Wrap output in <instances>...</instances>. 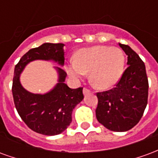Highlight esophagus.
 <instances>
[{
	"instance_id": "obj_1",
	"label": "esophagus",
	"mask_w": 158,
	"mask_h": 158,
	"mask_svg": "<svg viewBox=\"0 0 158 158\" xmlns=\"http://www.w3.org/2000/svg\"><path fill=\"white\" fill-rule=\"evenodd\" d=\"M83 93H84V95L86 96V95H89V93H90V90L89 89H87V88H84L83 89Z\"/></svg>"
}]
</instances>
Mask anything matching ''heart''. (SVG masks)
Segmentation results:
<instances>
[{
  "instance_id": "1",
  "label": "heart",
  "mask_w": 158,
  "mask_h": 158,
  "mask_svg": "<svg viewBox=\"0 0 158 158\" xmlns=\"http://www.w3.org/2000/svg\"><path fill=\"white\" fill-rule=\"evenodd\" d=\"M125 56L121 49L94 46L79 50L68 69L69 75L80 79L89 72V82L100 89L112 88L121 79Z\"/></svg>"
}]
</instances>
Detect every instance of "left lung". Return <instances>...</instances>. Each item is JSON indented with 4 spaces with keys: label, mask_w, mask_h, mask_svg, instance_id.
Wrapping results in <instances>:
<instances>
[{
    "label": "left lung",
    "mask_w": 158,
    "mask_h": 158,
    "mask_svg": "<svg viewBox=\"0 0 158 158\" xmlns=\"http://www.w3.org/2000/svg\"><path fill=\"white\" fill-rule=\"evenodd\" d=\"M128 56V68L116 86L98 92L96 118L112 131L124 132L135 126L147 105L148 79L146 66L139 55L129 45L118 44Z\"/></svg>",
    "instance_id": "obj_1"
}]
</instances>
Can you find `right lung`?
<instances>
[{
    "label": "right lung",
    "mask_w": 158,
    "mask_h": 158,
    "mask_svg": "<svg viewBox=\"0 0 158 158\" xmlns=\"http://www.w3.org/2000/svg\"><path fill=\"white\" fill-rule=\"evenodd\" d=\"M64 44L44 43L23 56L14 69L12 96L16 109L29 129L45 135L62 133L72 122L73 108L83 99V88L70 89L66 85V72L55 67L58 73L57 84L49 92L34 94L25 89L20 83V74L27 64L35 60L53 61L64 65Z\"/></svg>",
    "instance_id": "obj_1"
}]
</instances>
